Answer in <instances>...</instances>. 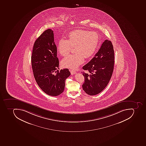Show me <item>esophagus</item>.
I'll return each instance as SVG.
<instances>
[{"label":"esophagus","instance_id":"esophagus-1","mask_svg":"<svg viewBox=\"0 0 146 146\" xmlns=\"http://www.w3.org/2000/svg\"><path fill=\"white\" fill-rule=\"evenodd\" d=\"M70 73L71 75H73L76 73V71L74 70H70Z\"/></svg>","mask_w":146,"mask_h":146}]
</instances>
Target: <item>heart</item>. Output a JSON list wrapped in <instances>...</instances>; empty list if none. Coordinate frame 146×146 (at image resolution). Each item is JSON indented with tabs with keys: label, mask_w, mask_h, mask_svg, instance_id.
I'll list each match as a JSON object with an SVG mask.
<instances>
[{
	"label": "heart",
	"mask_w": 146,
	"mask_h": 146,
	"mask_svg": "<svg viewBox=\"0 0 146 146\" xmlns=\"http://www.w3.org/2000/svg\"><path fill=\"white\" fill-rule=\"evenodd\" d=\"M68 36L69 39L62 38L59 40L57 49L60 54L66 56L74 47L75 53L64 57L61 64L65 68L76 69L83 63L85 57L94 54L99 43V35L96 32L77 29L70 32Z\"/></svg>",
	"instance_id": "obj_1"
}]
</instances>
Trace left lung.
Masks as SVG:
<instances>
[{
	"label": "left lung",
	"instance_id": "1",
	"mask_svg": "<svg viewBox=\"0 0 146 146\" xmlns=\"http://www.w3.org/2000/svg\"><path fill=\"white\" fill-rule=\"evenodd\" d=\"M114 52L111 41L106 40L95 56L83 67L85 82L82 88L90 96L97 95L106 88L111 79L114 66Z\"/></svg>",
	"mask_w": 146,
	"mask_h": 146
}]
</instances>
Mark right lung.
<instances>
[{
  "mask_svg": "<svg viewBox=\"0 0 146 146\" xmlns=\"http://www.w3.org/2000/svg\"><path fill=\"white\" fill-rule=\"evenodd\" d=\"M32 68L36 82L43 92L57 96L64 92L65 80L70 76L68 69H59L57 47L53 31H44L34 43L31 56Z\"/></svg>",
  "mask_w": 146,
  "mask_h": 146,
  "instance_id": "1",
  "label": "right lung"
}]
</instances>
